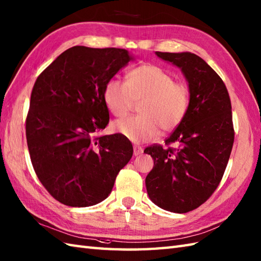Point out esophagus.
<instances>
[{
	"label": "esophagus",
	"mask_w": 261,
	"mask_h": 261,
	"mask_svg": "<svg viewBox=\"0 0 261 261\" xmlns=\"http://www.w3.org/2000/svg\"><path fill=\"white\" fill-rule=\"evenodd\" d=\"M142 152H143V149L141 147H139V145H135V147H133V154L135 155H139Z\"/></svg>",
	"instance_id": "esophagus-1"
}]
</instances>
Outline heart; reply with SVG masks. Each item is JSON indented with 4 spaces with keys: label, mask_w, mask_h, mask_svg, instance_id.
I'll return each instance as SVG.
<instances>
[{
    "label": "heart",
    "mask_w": 261,
    "mask_h": 261,
    "mask_svg": "<svg viewBox=\"0 0 261 261\" xmlns=\"http://www.w3.org/2000/svg\"><path fill=\"white\" fill-rule=\"evenodd\" d=\"M103 101L114 117H124L135 103L140 116L114 122L113 129L135 143L149 142L163 132L172 131L181 123L189 108V89L184 82L160 66L141 64L133 68L125 82L111 79L103 89Z\"/></svg>",
    "instance_id": "1"
}]
</instances>
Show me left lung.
<instances>
[{"mask_svg":"<svg viewBox=\"0 0 261 261\" xmlns=\"http://www.w3.org/2000/svg\"><path fill=\"white\" fill-rule=\"evenodd\" d=\"M155 54L184 72L190 102L186 117L166 139V147L144 149L154 162L145 187L158 207L186 214L207 201L225 173L234 140L231 101L221 77L196 54ZM172 143L177 147H171Z\"/></svg>","mask_w":261,"mask_h":261,"instance_id":"left-lung-1","label":"left lung"}]
</instances>
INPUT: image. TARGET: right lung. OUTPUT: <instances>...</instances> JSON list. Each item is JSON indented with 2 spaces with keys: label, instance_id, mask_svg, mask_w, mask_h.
<instances>
[{
  "label": "right lung",
  "instance_id": "right-lung-1",
  "mask_svg": "<svg viewBox=\"0 0 261 261\" xmlns=\"http://www.w3.org/2000/svg\"><path fill=\"white\" fill-rule=\"evenodd\" d=\"M132 60L124 48L76 45L36 79L27 116L30 158L50 195L70 207L105 200L131 159L128 138L96 136L109 123L106 83Z\"/></svg>",
  "mask_w": 261,
  "mask_h": 261
}]
</instances>
